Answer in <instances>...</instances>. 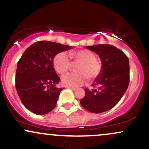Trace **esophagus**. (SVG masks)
Instances as JSON below:
<instances>
[{
  "mask_svg": "<svg viewBox=\"0 0 149 149\" xmlns=\"http://www.w3.org/2000/svg\"><path fill=\"white\" fill-rule=\"evenodd\" d=\"M70 88V89L72 90V91H75L77 90V88Z\"/></svg>",
  "mask_w": 149,
  "mask_h": 149,
  "instance_id": "esophagus-1",
  "label": "esophagus"
}]
</instances>
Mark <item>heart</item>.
I'll return each instance as SVG.
<instances>
[{
  "label": "heart",
  "instance_id": "obj_1",
  "mask_svg": "<svg viewBox=\"0 0 149 149\" xmlns=\"http://www.w3.org/2000/svg\"><path fill=\"white\" fill-rule=\"evenodd\" d=\"M73 64H78L76 71L78 73L67 74L61 78L62 84L68 87L77 88L86 83L88 78L94 80L100 75L102 64L96 60L93 52L88 49L72 51L69 53ZM54 68L59 74H65L70 70L71 63L64 52L58 54L53 61Z\"/></svg>",
  "mask_w": 149,
  "mask_h": 149
}]
</instances>
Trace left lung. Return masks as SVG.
Instances as JSON below:
<instances>
[{
  "label": "left lung",
  "instance_id": "obj_1",
  "mask_svg": "<svg viewBox=\"0 0 149 149\" xmlns=\"http://www.w3.org/2000/svg\"><path fill=\"white\" fill-rule=\"evenodd\" d=\"M100 56L102 72L91 86L97 89L85 90L80 103L92 113H102L114 107L124 95L130 83V62L122 51L114 46H86Z\"/></svg>",
  "mask_w": 149,
  "mask_h": 149
}]
</instances>
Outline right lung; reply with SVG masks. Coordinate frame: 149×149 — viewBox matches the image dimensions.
I'll return each instance as SVG.
<instances>
[{"label": "right lung", "mask_w": 149, "mask_h": 149, "mask_svg": "<svg viewBox=\"0 0 149 149\" xmlns=\"http://www.w3.org/2000/svg\"><path fill=\"white\" fill-rule=\"evenodd\" d=\"M72 48L40 41L24 51L17 65L15 87L21 102L28 110L41 115L56 107L63 88L56 87L60 78L54 68V58L57 54Z\"/></svg>", "instance_id": "1"}]
</instances>
